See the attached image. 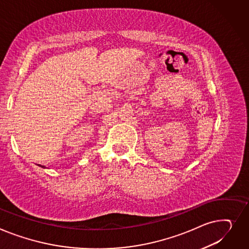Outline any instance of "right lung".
Instances as JSON below:
<instances>
[{
  "instance_id": "obj_1",
  "label": "right lung",
  "mask_w": 249,
  "mask_h": 249,
  "mask_svg": "<svg viewBox=\"0 0 249 249\" xmlns=\"http://www.w3.org/2000/svg\"><path fill=\"white\" fill-rule=\"evenodd\" d=\"M43 167H44V166H43Z\"/></svg>"
}]
</instances>
